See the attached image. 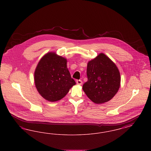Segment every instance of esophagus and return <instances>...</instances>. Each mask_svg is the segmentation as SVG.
I'll return each instance as SVG.
<instances>
[{
  "instance_id": "34e87169",
  "label": "esophagus",
  "mask_w": 151,
  "mask_h": 151,
  "mask_svg": "<svg viewBox=\"0 0 151 151\" xmlns=\"http://www.w3.org/2000/svg\"><path fill=\"white\" fill-rule=\"evenodd\" d=\"M76 83H77V84L81 86V85L82 84L83 82H82V81H81V80H78L76 81Z\"/></svg>"
}]
</instances>
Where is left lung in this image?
<instances>
[{
    "label": "left lung",
    "instance_id": "left-lung-1",
    "mask_svg": "<svg viewBox=\"0 0 151 151\" xmlns=\"http://www.w3.org/2000/svg\"><path fill=\"white\" fill-rule=\"evenodd\" d=\"M88 81L83 86L87 97L97 104L106 102L118 92L121 75L115 63L104 53L88 62Z\"/></svg>",
    "mask_w": 151,
    "mask_h": 151
}]
</instances>
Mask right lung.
<instances>
[{
	"label": "right lung",
	"mask_w": 151,
	"mask_h": 151,
	"mask_svg": "<svg viewBox=\"0 0 151 151\" xmlns=\"http://www.w3.org/2000/svg\"><path fill=\"white\" fill-rule=\"evenodd\" d=\"M67 59L49 52L39 61L35 71L37 91L45 100L55 102L62 99L76 84L67 67Z\"/></svg>",
	"instance_id": "right-lung-1"
}]
</instances>
